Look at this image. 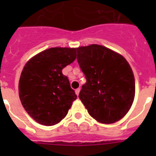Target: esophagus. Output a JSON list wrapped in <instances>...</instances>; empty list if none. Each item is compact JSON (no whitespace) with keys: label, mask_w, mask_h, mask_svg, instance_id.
<instances>
[{"label":"esophagus","mask_w":156,"mask_h":156,"mask_svg":"<svg viewBox=\"0 0 156 156\" xmlns=\"http://www.w3.org/2000/svg\"><path fill=\"white\" fill-rule=\"evenodd\" d=\"M80 91V88H77V89H76V90H75L76 94L77 95H79Z\"/></svg>","instance_id":"esophagus-1"}]
</instances>
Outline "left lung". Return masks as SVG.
<instances>
[{"instance_id":"obj_1","label":"left lung","mask_w":156,"mask_h":156,"mask_svg":"<svg viewBox=\"0 0 156 156\" xmlns=\"http://www.w3.org/2000/svg\"><path fill=\"white\" fill-rule=\"evenodd\" d=\"M77 62L87 82L79 98L94 119L102 123L119 121L129 111L135 95V80L129 63L101 45L80 47Z\"/></svg>"}]
</instances>
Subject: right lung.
Wrapping results in <instances>:
<instances>
[{
    "mask_svg": "<svg viewBox=\"0 0 156 156\" xmlns=\"http://www.w3.org/2000/svg\"><path fill=\"white\" fill-rule=\"evenodd\" d=\"M76 49L52 48L26 64L19 83V98L30 116L44 126L64 119L76 94L62 69L75 61Z\"/></svg>",
    "mask_w": 156,
    "mask_h": 156,
    "instance_id": "1",
    "label": "right lung"
}]
</instances>
